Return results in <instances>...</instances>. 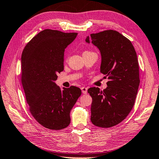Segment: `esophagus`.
<instances>
[{
	"label": "esophagus",
	"instance_id": "obj_1",
	"mask_svg": "<svg viewBox=\"0 0 159 159\" xmlns=\"http://www.w3.org/2000/svg\"><path fill=\"white\" fill-rule=\"evenodd\" d=\"M87 90H88V89L87 87H81V90H82V93L83 94H87Z\"/></svg>",
	"mask_w": 159,
	"mask_h": 159
}]
</instances>
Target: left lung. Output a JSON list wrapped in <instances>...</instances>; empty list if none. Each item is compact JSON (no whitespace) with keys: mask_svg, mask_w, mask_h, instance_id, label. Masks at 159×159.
<instances>
[{"mask_svg":"<svg viewBox=\"0 0 159 159\" xmlns=\"http://www.w3.org/2000/svg\"><path fill=\"white\" fill-rule=\"evenodd\" d=\"M90 37L101 54V72L108 79L106 89L88 90L93 98L90 120L98 127L109 128L123 120L134 105L140 83L139 62L133 44L119 32L107 30ZM86 42L90 43L89 37Z\"/></svg>","mask_w":159,"mask_h":159,"instance_id":"1","label":"left lung"}]
</instances>
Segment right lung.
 Listing matches in <instances>:
<instances>
[{"label": "right lung", "instance_id": "right-lung-1", "mask_svg": "<svg viewBox=\"0 0 159 159\" xmlns=\"http://www.w3.org/2000/svg\"><path fill=\"white\" fill-rule=\"evenodd\" d=\"M76 33L45 29L26 44L21 56V82L31 115L40 125L61 130L70 122V112L81 95L72 86L61 90L55 81L64 70V52Z\"/></svg>", "mask_w": 159, "mask_h": 159}]
</instances>
